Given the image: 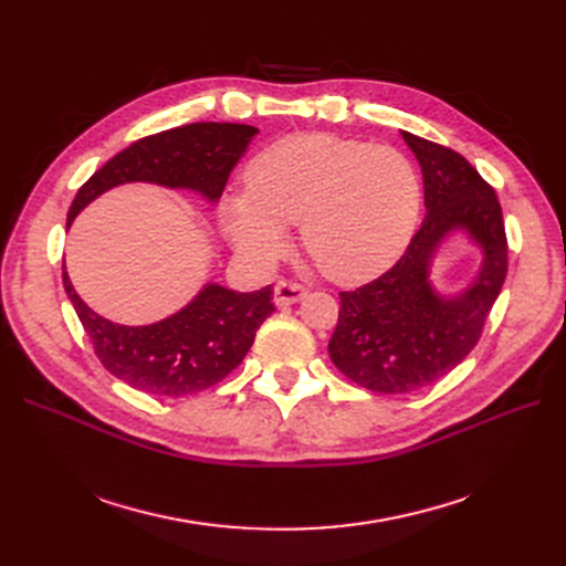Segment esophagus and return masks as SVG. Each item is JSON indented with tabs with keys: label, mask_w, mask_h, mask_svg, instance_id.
<instances>
[{
	"label": "esophagus",
	"mask_w": 566,
	"mask_h": 566,
	"mask_svg": "<svg viewBox=\"0 0 566 566\" xmlns=\"http://www.w3.org/2000/svg\"><path fill=\"white\" fill-rule=\"evenodd\" d=\"M306 295V287H302L300 283L293 281H279L273 285V304L276 306H287V304H295Z\"/></svg>",
	"instance_id": "1"
}]
</instances>
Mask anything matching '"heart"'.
<instances>
[{
	"label": "heart",
	"mask_w": 566,
	"mask_h": 566,
	"mask_svg": "<svg viewBox=\"0 0 566 566\" xmlns=\"http://www.w3.org/2000/svg\"><path fill=\"white\" fill-rule=\"evenodd\" d=\"M243 193L219 202L233 250L266 266L300 221L325 276L364 283L399 260L418 224L420 181L403 153L333 134H290L245 167Z\"/></svg>",
	"instance_id": "b5f03b06"
}]
</instances>
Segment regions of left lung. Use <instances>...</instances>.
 <instances>
[{"mask_svg":"<svg viewBox=\"0 0 566 566\" xmlns=\"http://www.w3.org/2000/svg\"><path fill=\"white\" fill-rule=\"evenodd\" d=\"M422 172L424 219L401 260L380 279L339 293L328 354L349 380L406 394L441 380L465 358L507 273L501 202L460 153L403 132ZM462 232L483 256L475 279L455 294L431 283L438 248Z\"/></svg>","mask_w":566,"mask_h":566,"instance_id":"1","label":"left lung"}]
</instances>
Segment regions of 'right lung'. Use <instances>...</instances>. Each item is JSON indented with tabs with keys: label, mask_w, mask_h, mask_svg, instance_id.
<instances>
[{
	"label": "right lung",
	"mask_w": 566,
	"mask_h": 566,
	"mask_svg": "<svg viewBox=\"0 0 566 566\" xmlns=\"http://www.w3.org/2000/svg\"><path fill=\"white\" fill-rule=\"evenodd\" d=\"M256 127L235 123H193L134 142L84 184L67 212V227L92 200L123 184H156L193 191L214 205L231 169L243 158ZM63 285L94 352L111 375L158 397H188L224 380L250 352L260 325L273 314L271 285L238 293L205 283L198 295L148 325H123L98 316L75 293L63 266Z\"/></svg>",
	"instance_id": "right-lung-1"
}]
</instances>
